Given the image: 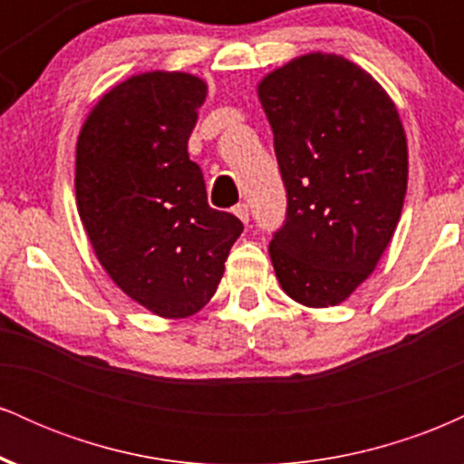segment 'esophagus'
I'll return each instance as SVG.
<instances>
[{
  "label": "esophagus",
  "instance_id": "obj_1",
  "mask_svg": "<svg viewBox=\"0 0 464 464\" xmlns=\"http://www.w3.org/2000/svg\"><path fill=\"white\" fill-rule=\"evenodd\" d=\"M233 214H236L239 220L244 222V225H248V218H250V211H248V205H244V202H239V205L233 207Z\"/></svg>",
  "mask_w": 464,
  "mask_h": 464
}]
</instances>
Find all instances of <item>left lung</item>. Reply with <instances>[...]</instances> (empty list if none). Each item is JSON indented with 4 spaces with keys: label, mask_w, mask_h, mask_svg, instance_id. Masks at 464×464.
I'll return each instance as SVG.
<instances>
[{
    "label": "left lung",
    "mask_w": 464,
    "mask_h": 464,
    "mask_svg": "<svg viewBox=\"0 0 464 464\" xmlns=\"http://www.w3.org/2000/svg\"><path fill=\"white\" fill-rule=\"evenodd\" d=\"M257 93L287 191L268 248L276 279L301 305H338L369 279L401 216V120L371 73L321 52L270 72Z\"/></svg>",
    "instance_id": "1"
}]
</instances>
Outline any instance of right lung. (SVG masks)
Instances as JSON below:
<instances>
[{
    "mask_svg": "<svg viewBox=\"0 0 464 464\" xmlns=\"http://www.w3.org/2000/svg\"><path fill=\"white\" fill-rule=\"evenodd\" d=\"M205 80L148 72L102 95L76 146V202L98 262L121 292L163 318L216 295L244 225L211 209L188 141Z\"/></svg>",
    "mask_w": 464,
    "mask_h": 464,
    "instance_id": "add662e5",
    "label": "right lung"
}]
</instances>
